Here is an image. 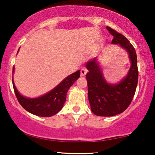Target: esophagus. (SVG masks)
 Returning <instances> with one entry per match:
<instances>
[{
	"label": "esophagus",
	"instance_id": "1",
	"mask_svg": "<svg viewBox=\"0 0 155 155\" xmlns=\"http://www.w3.org/2000/svg\"><path fill=\"white\" fill-rule=\"evenodd\" d=\"M86 74H87V70L85 68H82L80 70V75H81L82 77L85 76Z\"/></svg>",
	"mask_w": 155,
	"mask_h": 155
}]
</instances>
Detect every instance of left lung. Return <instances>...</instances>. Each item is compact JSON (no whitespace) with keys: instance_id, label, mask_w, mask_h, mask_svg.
<instances>
[{"instance_id":"obj_1","label":"left lung","mask_w":155,"mask_h":155,"mask_svg":"<svg viewBox=\"0 0 155 155\" xmlns=\"http://www.w3.org/2000/svg\"><path fill=\"white\" fill-rule=\"evenodd\" d=\"M107 29L114 37L111 44H118L128 53L130 67L126 77L118 83L111 84L106 80L97 58L86 63L89 71L86 75L89 102L93 114L99 116H114L124 112L133 100L138 80L134 47L121 34L111 27H107Z\"/></svg>"}]
</instances>
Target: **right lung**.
Returning <instances> with one entry per match:
<instances>
[{"label":"right lung","mask_w":155,"mask_h":155,"mask_svg":"<svg viewBox=\"0 0 155 155\" xmlns=\"http://www.w3.org/2000/svg\"><path fill=\"white\" fill-rule=\"evenodd\" d=\"M14 71L15 67L12 69V74L14 73ZM80 71L79 70L65 78L50 92L36 98H28L22 96L15 85L13 78L12 85L19 103L26 111L38 116L50 117L58 113L62 109L66 100L68 91L74 82L80 78Z\"/></svg>","instance_id":"obj_1"}]
</instances>
